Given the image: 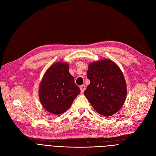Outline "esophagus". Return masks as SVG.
Listing matches in <instances>:
<instances>
[{
    "mask_svg": "<svg viewBox=\"0 0 156 156\" xmlns=\"http://www.w3.org/2000/svg\"><path fill=\"white\" fill-rule=\"evenodd\" d=\"M80 92H81V94H83V93L84 92V91L85 89H86L85 86H84V85L80 86Z\"/></svg>",
    "mask_w": 156,
    "mask_h": 156,
    "instance_id": "34e87169",
    "label": "esophagus"
}]
</instances>
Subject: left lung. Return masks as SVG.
<instances>
[{
    "mask_svg": "<svg viewBox=\"0 0 156 156\" xmlns=\"http://www.w3.org/2000/svg\"><path fill=\"white\" fill-rule=\"evenodd\" d=\"M87 76L90 83L84 92L98 114L108 117L119 111L126 97V84L123 73L110 59H102L88 65Z\"/></svg>",
    "mask_w": 156,
    "mask_h": 156,
    "instance_id": "left-lung-1",
    "label": "left lung"
}]
</instances>
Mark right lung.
Wrapping results in <instances>:
<instances>
[{"instance_id": "obj_1", "label": "right lung", "mask_w": 156, "mask_h": 156, "mask_svg": "<svg viewBox=\"0 0 156 156\" xmlns=\"http://www.w3.org/2000/svg\"><path fill=\"white\" fill-rule=\"evenodd\" d=\"M80 90L69 72L66 62H55L47 69L39 90L41 103L53 114L59 115L71 106Z\"/></svg>"}]
</instances>
